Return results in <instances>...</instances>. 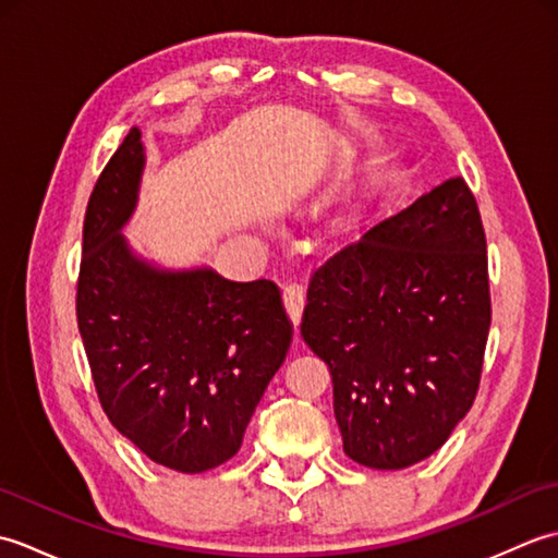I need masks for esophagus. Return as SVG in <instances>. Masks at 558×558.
I'll use <instances>...</instances> for the list:
<instances>
[{"instance_id":"34e87169","label":"esophagus","mask_w":558,"mask_h":558,"mask_svg":"<svg viewBox=\"0 0 558 558\" xmlns=\"http://www.w3.org/2000/svg\"><path fill=\"white\" fill-rule=\"evenodd\" d=\"M282 302H286V310L290 322L294 326H300L302 322V312H304V292L300 286H286L282 288Z\"/></svg>"}]
</instances>
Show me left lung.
Masks as SVG:
<instances>
[{
  "mask_svg": "<svg viewBox=\"0 0 558 558\" xmlns=\"http://www.w3.org/2000/svg\"><path fill=\"white\" fill-rule=\"evenodd\" d=\"M489 324L487 236L462 177L318 266L300 328L333 376L348 458L402 470L441 448L475 402Z\"/></svg>",
  "mask_w": 558,
  "mask_h": 558,
  "instance_id": "obj_1",
  "label": "left lung"
}]
</instances>
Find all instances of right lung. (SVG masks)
Wrapping results in <instances>:
<instances>
[{
	"mask_svg": "<svg viewBox=\"0 0 558 558\" xmlns=\"http://www.w3.org/2000/svg\"><path fill=\"white\" fill-rule=\"evenodd\" d=\"M144 162L134 126L88 198L76 318L114 429L158 465L196 475L240 450L292 324L276 282L165 270L132 252L122 228Z\"/></svg>",
	"mask_w": 558,
	"mask_h": 558,
	"instance_id": "right-lung-1",
	"label": "right lung"
}]
</instances>
